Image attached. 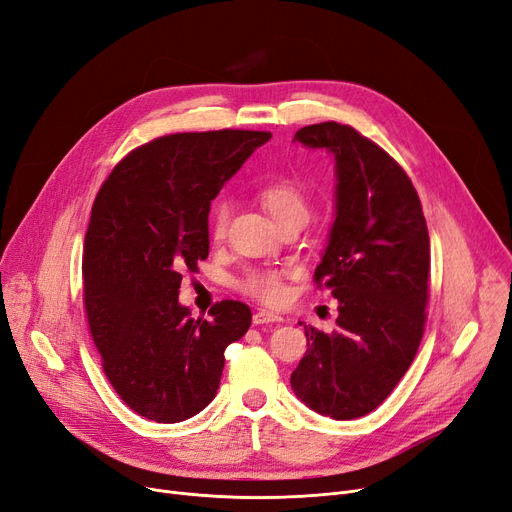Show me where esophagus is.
I'll return each mask as SVG.
<instances>
[{
  "instance_id": "esophagus-1",
  "label": "esophagus",
  "mask_w": 512,
  "mask_h": 512,
  "mask_svg": "<svg viewBox=\"0 0 512 512\" xmlns=\"http://www.w3.org/2000/svg\"><path fill=\"white\" fill-rule=\"evenodd\" d=\"M270 322H282L280 314H274L270 309H257L253 314V324L261 326V324H270Z\"/></svg>"
}]
</instances>
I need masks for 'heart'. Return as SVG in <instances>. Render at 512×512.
<instances>
[{"mask_svg": "<svg viewBox=\"0 0 512 512\" xmlns=\"http://www.w3.org/2000/svg\"><path fill=\"white\" fill-rule=\"evenodd\" d=\"M259 198L263 207L274 217L278 224L280 219L291 215H305L307 217V201L303 190L291 182V180H276L261 188ZM230 207L228 203L219 201L211 211V234L215 238H221L228 228ZM240 288L247 295L263 301V303H280L284 299V284L282 276L276 270H257L249 272L242 278Z\"/></svg>", "mask_w": 512, "mask_h": 512, "instance_id": "heart-1", "label": "heart"}]
</instances>
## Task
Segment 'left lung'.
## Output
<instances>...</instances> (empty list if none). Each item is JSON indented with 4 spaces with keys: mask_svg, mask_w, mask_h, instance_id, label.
<instances>
[{
    "mask_svg": "<svg viewBox=\"0 0 512 512\" xmlns=\"http://www.w3.org/2000/svg\"><path fill=\"white\" fill-rule=\"evenodd\" d=\"M293 142L335 157V219L316 282L339 301L337 328L305 326L291 374L301 402L351 420L381 406L402 381L425 330L429 232L418 194L389 154L341 123L307 125Z\"/></svg>",
    "mask_w": 512,
    "mask_h": 512,
    "instance_id": "1",
    "label": "left lung"
}]
</instances>
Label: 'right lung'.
<instances>
[{
    "label": "right lung",
    "mask_w": 512,
    "mask_h": 512,
    "mask_svg": "<svg viewBox=\"0 0 512 512\" xmlns=\"http://www.w3.org/2000/svg\"><path fill=\"white\" fill-rule=\"evenodd\" d=\"M268 131L175 133L140 146L100 188L83 244V303L110 385L154 422L207 408L224 351L251 326V309L219 301L211 320L177 299L182 272L209 255L211 201Z\"/></svg>",
    "instance_id": "obj_1"
}]
</instances>
